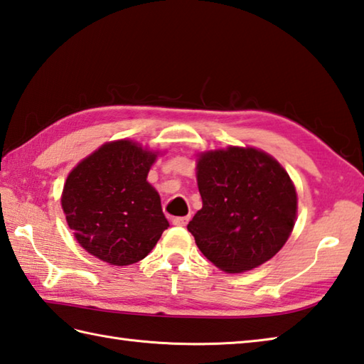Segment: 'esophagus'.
<instances>
[{
  "mask_svg": "<svg viewBox=\"0 0 364 364\" xmlns=\"http://www.w3.org/2000/svg\"><path fill=\"white\" fill-rule=\"evenodd\" d=\"M188 220H190V215H187V217H174L173 218V225H176V226H185L188 223Z\"/></svg>",
  "mask_w": 364,
  "mask_h": 364,
  "instance_id": "1",
  "label": "esophagus"
}]
</instances>
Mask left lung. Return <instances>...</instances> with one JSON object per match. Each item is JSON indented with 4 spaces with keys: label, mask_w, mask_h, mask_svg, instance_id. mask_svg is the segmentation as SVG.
Returning a JSON list of instances; mask_svg holds the SVG:
<instances>
[{
    "label": "left lung",
    "mask_w": 364,
    "mask_h": 364,
    "mask_svg": "<svg viewBox=\"0 0 364 364\" xmlns=\"http://www.w3.org/2000/svg\"><path fill=\"white\" fill-rule=\"evenodd\" d=\"M203 208L187 225L203 255L222 271L245 272L282 249L296 220V190L277 160L253 147L200 155Z\"/></svg>",
    "instance_id": "left-lung-1"
}]
</instances>
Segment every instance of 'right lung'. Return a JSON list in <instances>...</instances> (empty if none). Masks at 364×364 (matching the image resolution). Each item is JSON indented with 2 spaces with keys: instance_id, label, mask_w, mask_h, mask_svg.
<instances>
[{
  "instance_id": "1",
  "label": "right lung",
  "mask_w": 364,
  "mask_h": 364,
  "mask_svg": "<svg viewBox=\"0 0 364 364\" xmlns=\"http://www.w3.org/2000/svg\"><path fill=\"white\" fill-rule=\"evenodd\" d=\"M156 154L122 139L107 142L75 166L61 208L77 242L102 262L127 266L146 258L169 223L147 182Z\"/></svg>"
}]
</instances>
